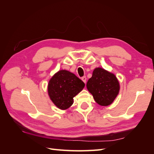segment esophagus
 I'll list each match as a JSON object with an SVG mask.
<instances>
[{
    "label": "esophagus",
    "instance_id": "obj_1",
    "mask_svg": "<svg viewBox=\"0 0 154 154\" xmlns=\"http://www.w3.org/2000/svg\"><path fill=\"white\" fill-rule=\"evenodd\" d=\"M82 81L84 82L85 83H86V81H87V78H86V77L85 76H83L82 78Z\"/></svg>",
    "mask_w": 154,
    "mask_h": 154
}]
</instances>
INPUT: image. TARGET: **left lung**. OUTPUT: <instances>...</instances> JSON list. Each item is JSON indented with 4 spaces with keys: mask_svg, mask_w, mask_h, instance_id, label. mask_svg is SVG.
I'll return each instance as SVG.
<instances>
[{
    "mask_svg": "<svg viewBox=\"0 0 154 154\" xmlns=\"http://www.w3.org/2000/svg\"><path fill=\"white\" fill-rule=\"evenodd\" d=\"M87 88L97 104L109 106L118 95L120 86L118 78L113 73L97 67L88 80Z\"/></svg>",
    "mask_w": 154,
    "mask_h": 154,
    "instance_id": "left-lung-1",
    "label": "left lung"
}]
</instances>
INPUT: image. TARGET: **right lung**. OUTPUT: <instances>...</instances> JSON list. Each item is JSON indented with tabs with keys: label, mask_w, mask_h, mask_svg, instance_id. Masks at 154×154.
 Returning a JSON list of instances; mask_svg holds the SVG:
<instances>
[{
	"label": "right lung",
	"mask_w": 154,
	"mask_h": 154,
	"mask_svg": "<svg viewBox=\"0 0 154 154\" xmlns=\"http://www.w3.org/2000/svg\"><path fill=\"white\" fill-rule=\"evenodd\" d=\"M85 83L75 74L60 70L49 81L48 95L58 109L66 110L73 104V97L81 92Z\"/></svg>",
	"instance_id": "right-lung-1"
}]
</instances>
